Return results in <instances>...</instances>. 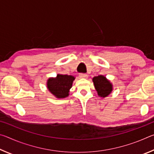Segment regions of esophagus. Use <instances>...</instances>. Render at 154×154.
Wrapping results in <instances>:
<instances>
[{
  "mask_svg": "<svg viewBox=\"0 0 154 154\" xmlns=\"http://www.w3.org/2000/svg\"><path fill=\"white\" fill-rule=\"evenodd\" d=\"M79 77L81 78H87L88 75L85 73H79Z\"/></svg>",
  "mask_w": 154,
  "mask_h": 154,
  "instance_id": "34e87169",
  "label": "esophagus"
}]
</instances>
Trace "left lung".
<instances>
[{
	"instance_id": "obj_1",
	"label": "left lung",
	"mask_w": 154,
	"mask_h": 154,
	"mask_svg": "<svg viewBox=\"0 0 154 154\" xmlns=\"http://www.w3.org/2000/svg\"><path fill=\"white\" fill-rule=\"evenodd\" d=\"M93 82L94 87L97 91L98 94L100 97H106L112 91V85L109 81L103 75H98L93 78Z\"/></svg>"
}]
</instances>
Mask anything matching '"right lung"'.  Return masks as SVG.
<instances>
[{"instance_id": "obj_1", "label": "right lung", "mask_w": 154, "mask_h": 154, "mask_svg": "<svg viewBox=\"0 0 154 154\" xmlns=\"http://www.w3.org/2000/svg\"><path fill=\"white\" fill-rule=\"evenodd\" d=\"M75 77L71 75H58L56 78L48 81V88L51 94L58 98L67 97L72 87Z\"/></svg>"}]
</instances>
